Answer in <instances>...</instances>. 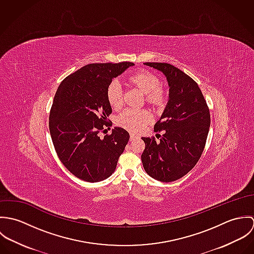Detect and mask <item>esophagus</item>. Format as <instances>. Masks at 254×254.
Returning a JSON list of instances; mask_svg holds the SVG:
<instances>
[{
	"instance_id": "esophagus-1",
	"label": "esophagus",
	"mask_w": 254,
	"mask_h": 254,
	"mask_svg": "<svg viewBox=\"0 0 254 254\" xmlns=\"http://www.w3.org/2000/svg\"><path fill=\"white\" fill-rule=\"evenodd\" d=\"M140 137L138 136V135H136V134H131L130 135V140L131 141H133V140H136V139H139Z\"/></svg>"
}]
</instances>
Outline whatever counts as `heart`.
Instances as JSON below:
<instances>
[{
    "instance_id": "1",
    "label": "heart",
    "mask_w": 254,
    "mask_h": 254,
    "mask_svg": "<svg viewBox=\"0 0 254 254\" xmlns=\"http://www.w3.org/2000/svg\"><path fill=\"white\" fill-rule=\"evenodd\" d=\"M128 80L145 93V100L148 104L159 107L164 103L165 92L158 86L159 79L155 74L147 70H140L131 74ZM107 96L112 109H119L122 106V87L118 80L110 82L107 90ZM150 120L151 115L148 111L135 109H124L116 119L118 125L132 132L140 131Z\"/></svg>"
}]
</instances>
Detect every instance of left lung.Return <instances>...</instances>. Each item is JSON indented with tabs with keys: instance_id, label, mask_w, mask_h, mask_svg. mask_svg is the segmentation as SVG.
<instances>
[{
	"instance_id": "obj_1",
	"label": "left lung",
	"mask_w": 254,
	"mask_h": 254,
	"mask_svg": "<svg viewBox=\"0 0 254 254\" xmlns=\"http://www.w3.org/2000/svg\"><path fill=\"white\" fill-rule=\"evenodd\" d=\"M163 73L169 86V100L154 132L164 134L156 142L145 138L141 156L145 172L157 181L184 177L196 164L204 149L210 114L204 97L193 79L169 64L145 63Z\"/></svg>"
}]
</instances>
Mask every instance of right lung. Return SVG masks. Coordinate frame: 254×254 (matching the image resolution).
Here are the masks:
<instances>
[{
	"instance_id": "add662e5",
	"label": "right lung",
	"mask_w": 254,
	"mask_h": 254,
	"mask_svg": "<svg viewBox=\"0 0 254 254\" xmlns=\"http://www.w3.org/2000/svg\"><path fill=\"white\" fill-rule=\"evenodd\" d=\"M133 63L91 64L67 76L58 88L50 112L52 141L62 163L83 181H103L114 172L129 133L115 127L107 131L112 112L107 90L113 78Z\"/></svg>"
}]
</instances>
